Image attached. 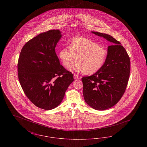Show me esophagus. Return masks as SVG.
<instances>
[{"label": "esophagus", "instance_id": "34e87169", "mask_svg": "<svg viewBox=\"0 0 147 147\" xmlns=\"http://www.w3.org/2000/svg\"><path fill=\"white\" fill-rule=\"evenodd\" d=\"M73 76H74V79H79V76H78L76 74H74Z\"/></svg>", "mask_w": 147, "mask_h": 147}]
</instances>
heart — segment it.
Wrapping results in <instances>:
<instances>
[{"mask_svg": "<svg viewBox=\"0 0 147 147\" xmlns=\"http://www.w3.org/2000/svg\"><path fill=\"white\" fill-rule=\"evenodd\" d=\"M107 51L91 40L77 37L69 43V48L65 47L59 52V57L65 67H68L76 60L77 62L69 67L71 71H84L86 74L96 73L105 63Z\"/></svg>", "mask_w": 147, "mask_h": 147, "instance_id": "1", "label": "heart"}]
</instances>
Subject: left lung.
Segmentation results:
<instances>
[{"label": "left lung", "mask_w": 147, "mask_h": 147, "mask_svg": "<svg viewBox=\"0 0 147 147\" xmlns=\"http://www.w3.org/2000/svg\"><path fill=\"white\" fill-rule=\"evenodd\" d=\"M91 33L112 43L102 68L90 77H84L83 96L86 103L97 110H104L116 105L123 96L130 73V59L121 43L110 35Z\"/></svg>", "instance_id": "1"}]
</instances>
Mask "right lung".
<instances>
[{"instance_id": "1", "label": "right lung", "mask_w": 147, "mask_h": 147, "mask_svg": "<svg viewBox=\"0 0 147 147\" xmlns=\"http://www.w3.org/2000/svg\"><path fill=\"white\" fill-rule=\"evenodd\" d=\"M61 33L51 30L36 36L24 46L18 61V78L25 95L35 106L46 110L60 105L74 81L55 52Z\"/></svg>"}]
</instances>
